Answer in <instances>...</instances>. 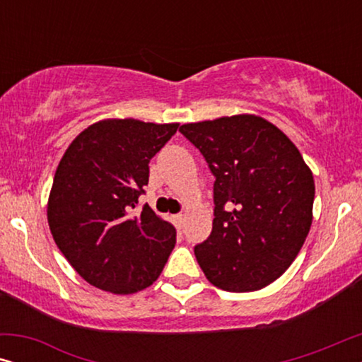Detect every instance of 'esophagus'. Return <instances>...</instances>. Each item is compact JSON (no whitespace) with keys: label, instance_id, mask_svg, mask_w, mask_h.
I'll return each mask as SVG.
<instances>
[{"label":"esophagus","instance_id":"1","mask_svg":"<svg viewBox=\"0 0 362 362\" xmlns=\"http://www.w3.org/2000/svg\"><path fill=\"white\" fill-rule=\"evenodd\" d=\"M173 219H175L177 227H181L182 222H185V214H176V216H173Z\"/></svg>","mask_w":362,"mask_h":362}]
</instances>
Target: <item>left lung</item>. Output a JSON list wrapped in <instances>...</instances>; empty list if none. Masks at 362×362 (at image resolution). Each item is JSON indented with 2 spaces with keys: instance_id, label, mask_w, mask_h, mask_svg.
I'll return each mask as SVG.
<instances>
[{
  "instance_id": "1",
  "label": "left lung",
  "mask_w": 362,
  "mask_h": 362,
  "mask_svg": "<svg viewBox=\"0 0 362 362\" xmlns=\"http://www.w3.org/2000/svg\"><path fill=\"white\" fill-rule=\"evenodd\" d=\"M180 132L216 176L212 232L194 247L206 279L234 293L270 285L310 232L313 173L293 141L259 115L185 123Z\"/></svg>"
}]
</instances>
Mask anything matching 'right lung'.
Returning <instances> with one entry per match:
<instances>
[{"mask_svg":"<svg viewBox=\"0 0 362 362\" xmlns=\"http://www.w3.org/2000/svg\"><path fill=\"white\" fill-rule=\"evenodd\" d=\"M180 123L105 118L78 133L59 163L47 222L59 250L88 284L115 295L153 285L176 244V229L145 204L148 163Z\"/></svg>","mask_w":362,"mask_h":362,"instance_id":"obj_1","label":"right lung"}]
</instances>
